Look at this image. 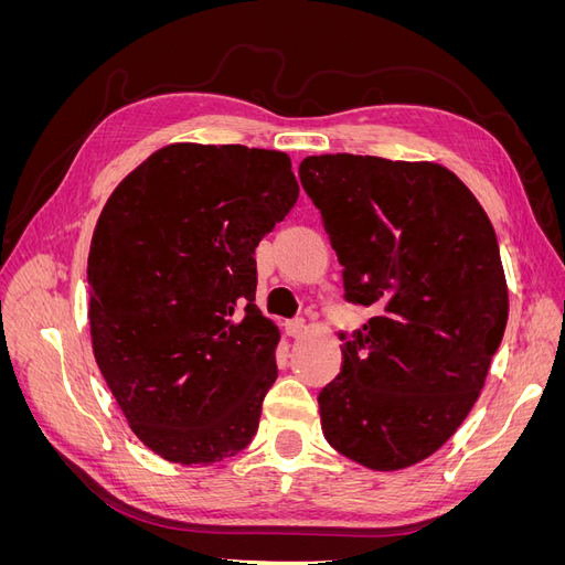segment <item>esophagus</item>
<instances>
[{
	"label": "esophagus",
	"mask_w": 565,
	"mask_h": 565,
	"mask_svg": "<svg viewBox=\"0 0 565 565\" xmlns=\"http://www.w3.org/2000/svg\"><path fill=\"white\" fill-rule=\"evenodd\" d=\"M287 330L292 337H301L306 330H309V322H306L303 318H295V320L287 322Z\"/></svg>",
	"instance_id": "34e87169"
}]
</instances>
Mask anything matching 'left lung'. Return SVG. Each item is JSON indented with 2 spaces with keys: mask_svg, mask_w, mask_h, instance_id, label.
Here are the masks:
<instances>
[{
  "mask_svg": "<svg viewBox=\"0 0 565 565\" xmlns=\"http://www.w3.org/2000/svg\"><path fill=\"white\" fill-rule=\"evenodd\" d=\"M299 179L344 266V292L377 316L341 344L320 391L330 446L374 471L431 457L481 396L509 316L498 235L438 162L309 156Z\"/></svg>",
  "mask_w": 565,
  "mask_h": 565,
  "instance_id": "left-lung-1",
  "label": "left lung"
}]
</instances>
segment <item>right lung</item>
Returning <instances> with one entry per match:
<instances>
[{
  "instance_id": "obj_1",
  "label": "right lung",
  "mask_w": 565,
  "mask_h": 565,
  "mask_svg": "<svg viewBox=\"0 0 565 565\" xmlns=\"http://www.w3.org/2000/svg\"><path fill=\"white\" fill-rule=\"evenodd\" d=\"M287 152L169 143L100 212L87 262L96 365L146 448L207 467L249 446L278 377L254 249L295 207Z\"/></svg>"
}]
</instances>
